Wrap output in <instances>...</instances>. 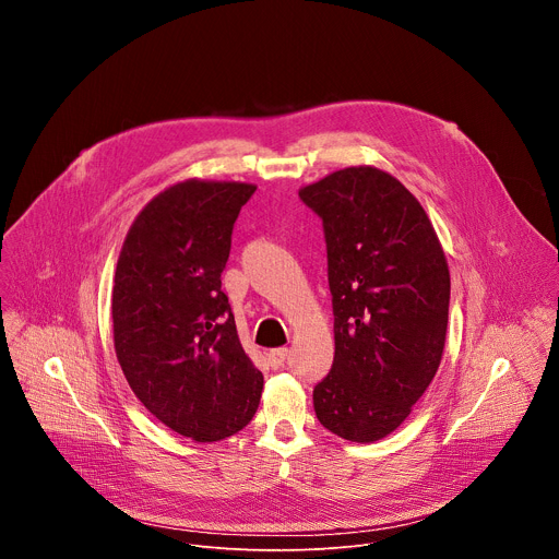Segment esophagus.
I'll return each instance as SVG.
<instances>
[{
    "instance_id": "1",
    "label": "esophagus",
    "mask_w": 559,
    "mask_h": 559,
    "mask_svg": "<svg viewBox=\"0 0 559 559\" xmlns=\"http://www.w3.org/2000/svg\"><path fill=\"white\" fill-rule=\"evenodd\" d=\"M287 354H289V352H287V347L272 349V352H270V365H272V367H276V369H278V367H283V365H285V360H287Z\"/></svg>"
}]
</instances>
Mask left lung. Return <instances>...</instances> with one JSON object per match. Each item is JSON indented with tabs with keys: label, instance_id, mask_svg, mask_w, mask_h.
Masks as SVG:
<instances>
[{
	"label": "left lung",
	"instance_id": "1",
	"mask_svg": "<svg viewBox=\"0 0 559 559\" xmlns=\"http://www.w3.org/2000/svg\"><path fill=\"white\" fill-rule=\"evenodd\" d=\"M323 221L334 365L313 386L325 429L373 442L401 427L444 349L451 278L418 199L391 175L345 168L298 192Z\"/></svg>",
	"mask_w": 559,
	"mask_h": 559
}]
</instances>
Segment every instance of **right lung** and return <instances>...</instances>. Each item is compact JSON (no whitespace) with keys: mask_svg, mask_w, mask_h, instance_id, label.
<instances>
[{"mask_svg":"<svg viewBox=\"0 0 559 559\" xmlns=\"http://www.w3.org/2000/svg\"><path fill=\"white\" fill-rule=\"evenodd\" d=\"M252 183L188 179L134 218L115 272L112 330L123 376L173 431L216 442L257 414L263 373L221 289L231 229Z\"/></svg>","mask_w":559,"mask_h":559,"instance_id":"add662e5","label":"right lung"}]
</instances>
